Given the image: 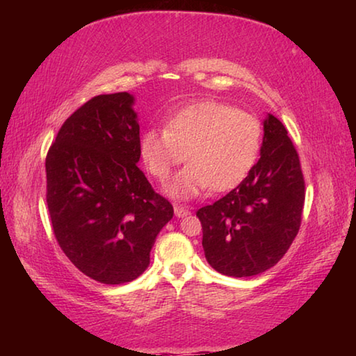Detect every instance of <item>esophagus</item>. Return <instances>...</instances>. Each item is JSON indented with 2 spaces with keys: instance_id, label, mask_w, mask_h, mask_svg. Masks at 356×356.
Here are the masks:
<instances>
[{
  "instance_id": "obj_1",
  "label": "esophagus",
  "mask_w": 356,
  "mask_h": 356,
  "mask_svg": "<svg viewBox=\"0 0 356 356\" xmlns=\"http://www.w3.org/2000/svg\"><path fill=\"white\" fill-rule=\"evenodd\" d=\"M174 213H176V216H185V215H188L190 213V210H188V207H184V206H174Z\"/></svg>"
}]
</instances>
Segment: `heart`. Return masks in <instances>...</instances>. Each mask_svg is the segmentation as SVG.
I'll return each mask as SVG.
<instances>
[{
    "instance_id": "1",
    "label": "heart",
    "mask_w": 356,
    "mask_h": 356,
    "mask_svg": "<svg viewBox=\"0 0 356 356\" xmlns=\"http://www.w3.org/2000/svg\"><path fill=\"white\" fill-rule=\"evenodd\" d=\"M261 144L257 116L225 102L206 100L172 114L165 130L144 131L140 150L144 165L160 182L188 160L168 188L171 196L186 200L207 186L226 191L238 185L254 166Z\"/></svg>"
}]
</instances>
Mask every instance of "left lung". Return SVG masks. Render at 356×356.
Returning a JSON list of instances; mask_svg holds the SVG:
<instances>
[{"mask_svg":"<svg viewBox=\"0 0 356 356\" xmlns=\"http://www.w3.org/2000/svg\"><path fill=\"white\" fill-rule=\"evenodd\" d=\"M305 206L298 152L273 114L264 120L261 159L221 200L196 212L207 262L227 276H254L278 264L297 237Z\"/></svg>","mask_w":356,"mask_h":356,"instance_id":"8db88e82","label":"left lung"}]
</instances>
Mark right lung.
I'll return each instance as SVG.
<instances>
[{
	"label": "right lung",
	"instance_id": "right-lung-1",
	"mask_svg": "<svg viewBox=\"0 0 356 356\" xmlns=\"http://www.w3.org/2000/svg\"><path fill=\"white\" fill-rule=\"evenodd\" d=\"M129 92L95 95L65 119L48 149L47 206L70 262L104 284L136 280L171 202L138 168L140 124Z\"/></svg>",
	"mask_w": 356,
	"mask_h": 356
}]
</instances>
